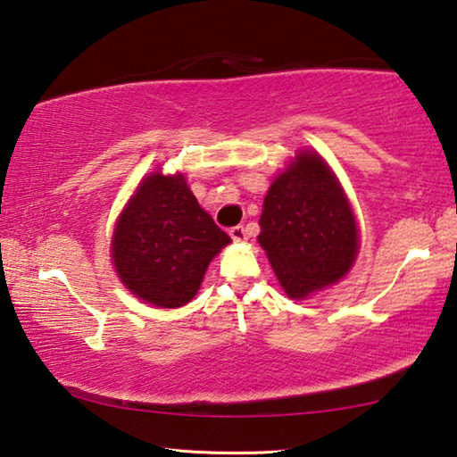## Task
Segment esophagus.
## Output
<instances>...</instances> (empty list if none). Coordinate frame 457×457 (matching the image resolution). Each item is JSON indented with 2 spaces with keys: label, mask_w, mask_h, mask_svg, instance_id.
Returning a JSON list of instances; mask_svg holds the SVG:
<instances>
[{
  "label": "esophagus",
  "mask_w": 457,
  "mask_h": 457,
  "mask_svg": "<svg viewBox=\"0 0 457 457\" xmlns=\"http://www.w3.org/2000/svg\"><path fill=\"white\" fill-rule=\"evenodd\" d=\"M228 235H230V238H233V241H237V243L246 241V230H245V227H241V224H238V227L230 228Z\"/></svg>",
  "instance_id": "esophagus-1"
}]
</instances>
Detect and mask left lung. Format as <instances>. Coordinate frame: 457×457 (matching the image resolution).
<instances>
[{
  "label": "left lung",
  "mask_w": 457,
  "mask_h": 457,
  "mask_svg": "<svg viewBox=\"0 0 457 457\" xmlns=\"http://www.w3.org/2000/svg\"><path fill=\"white\" fill-rule=\"evenodd\" d=\"M259 224V243L291 299L335 285L353 267V211L337 176L313 150H301L270 184Z\"/></svg>",
  "instance_id": "obj_1"
}]
</instances>
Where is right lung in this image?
Instances as JSON below:
<instances>
[{
    "label": "right lung",
    "mask_w": 457,
    "mask_h": 457,
    "mask_svg": "<svg viewBox=\"0 0 457 457\" xmlns=\"http://www.w3.org/2000/svg\"><path fill=\"white\" fill-rule=\"evenodd\" d=\"M230 243L203 211L184 174L152 172L118 216L112 261L126 289L154 307L176 309L198 293L206 267Z\"/></svg>",
    "instance_id": "1"
}]
</instances>
